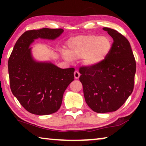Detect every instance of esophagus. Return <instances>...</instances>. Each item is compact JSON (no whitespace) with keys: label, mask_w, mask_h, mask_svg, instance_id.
<instances>
[{"label":"esophagus","mask_w":146,"mask_h":146,"mask_svg":"<svg viewBox=\"0 0 146 146\" xmlns=\"http://www.w3.org/2000/svg\"><path fill=\"white\" fill-rule=\"evenodd\" d=\"M74 78L76 79H78L80 78V74L78 71H75L74 72Z\"/></svg>","instance_id":"obj_1"}]
</instances>
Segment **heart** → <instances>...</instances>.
<instances>
[{"instance_id": "heart-1", "label": "heart", "mask_w": 146, "mask_h": 146, "mask_svg": "<svg viewBox=\"0 0 146 146\" xmlns=\"http://www.w3.org/2000/svg\"><path fill=\"white\" fill-rule=\"evenodd\" d=\"M67 51L63 50L68 60L84 57V63L93 66L101 63L111 50L112 43L107 36H79L68 41Z\"/></svg>"}]
</instances>
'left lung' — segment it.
<instances>
[{"label": "left lung", "mask_w": 146, "mask_h": 146, "mask_svg": "<svg viewBox=\"0 0 146 146\" xmlns=\"http://www.w3.org/2000/svg\"><path fill=\"white\" fill-rule=\"evenodd\" d=\"M113 40L111 50L96 65L80 68L86 102L97 113L118 110L132 93L136 64L129 41L115 30L103 28Z\"/></svg>", "instance_id": "left-lung-1"}]
</instances>
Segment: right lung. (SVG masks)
<instances>
[{
    "mask_svg": "<svg viewBox=\"0 0 146 146\" xmlns=\"http://www.w3.org/2000/svg\"><path fill=\"white\" fill-rule=\"evenodd\" d=\"M62 29L27 31L16 42L9 62L10 86L13 95L30 113L48 115L61 106L63 94L74 80V68L62 69L50 62L33 59L31 48L34 40H54L63 33Z\"/></svg>",
    "mask_w": 146,
    "mask_h": 146,
    "instance_id": "1",
    "label": "right lung"
}]
</instances>
